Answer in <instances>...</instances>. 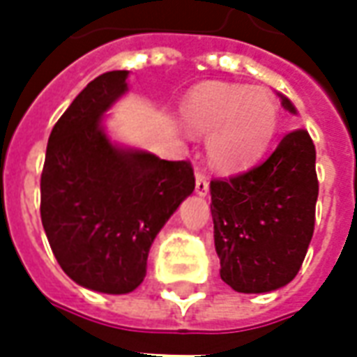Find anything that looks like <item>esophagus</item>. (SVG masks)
<instances>
[{
	"instance_id": "esophagus-1",
	"label": "esophagus",
	"mask_w": 357,
	"mask_h": 357,
	"mask_svg": "<svg viewBox=\"0 0 357 357\" xmlns=\"http://www.w3.org/2000/svg\"><path fill=\"white\" fill-rule=\"evenodd\" d=\"M208 189H210L208 178H206L204 174H201V172H197V176H195V191H197V195L204 197V195L208 193Z\"/></svg>"
}]
</instances>
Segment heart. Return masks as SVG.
<instances>
[{"label": "heart", "instance_id": "b5f03b06", "mask_svg": "<svg viewBox=\"0 0 357 357\" xmlns=\"http://www.w3.org/2000/svg\"><path fill=\"white\" fill-rule=\"evenodd\" d=\"M181 120L191 133H208L206 151L218 170L235 172L247 168L268 149L279 124V110L264 89L204 82L185 97Z\"/></svg>", "mask_w": 357, "mask_h": 357}]
</instances>
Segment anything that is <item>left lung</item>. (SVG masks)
<instances>
[{"mask_svg":"<svg viewBox=\"0 0 357 357\" xmlns=\"http://www.w3.org/2000/svg\"><path fill=\"white\" fill-rule=\"evenodd\" d=\"M281 105L296 114L284 95ZM317 193L314 141L302 128L255 168L210 181L220 277L233 291L269 292L296 277L314 235Z\"/></svg>","mask_w":357,"mask_h":357,"instance_id":"1","label":"left lung"}]
</instances>
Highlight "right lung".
Returning <instances> with one entry per match:
<instances>
[{
	"label": "right lung",
	"instance_id": "add662e5",
	"mask_svg": "<svg viewBox=\"0 0 357 357\" xmlns=\"http://www.w3.org/2000/svg\"><path fill=\"white\" fill-rule=\"evenodd\" d=\"M128 70L97 76L51 130L42 224L59 266L89 291L126 294L147 273L153 241L193 193V166L118 147L102 114L128 91Z\"/></svg>",
	"mask_w": 357,
	"mask_h": 357
}]
</instances>
